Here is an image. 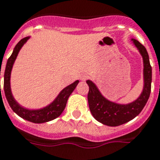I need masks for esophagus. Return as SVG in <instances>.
<instances>
[{
  "mask_svg": "<svg viewBox=\"0 0 160 160\" xmlns=\"http://www.w3.org/2000/svg\"><path fill=\"white\" fill-rule=\"evenodd\" d=\"M88 78H89V75H88V74H81V75H80V80H83V81H84V80H87Z\"/></svg>",
  "mask_w": 160,
  "mask_h": 160,
  "instance_id": "1",
  "label": "esophagus"
}]
</instances>
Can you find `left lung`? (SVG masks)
Segmentation results:
<instances>
[{
	"label": "left lung",
	"instance_id": "8db88e82",
	"mask_svg": "<svg viewBox=\"0 0 160 160\" xmlns=\"http://www.w3.org/2000/svg\"><path fill=\"white\" fill-rule=\"evenodd\" d=\"M131 41L139 51L143 60V89L141 95L135 101L127 104L109 101L102 95L98 86L92 80H86L89 86L87 99L90 111L98 122L105 125L118 126L129 122L142 112L149 98L152 82V67L150 65L149 57L146 48L139 41L135 39H131Z\"/></svg>",
	"mask_w": 160,
	"mask_h": 160
}]
</instances>
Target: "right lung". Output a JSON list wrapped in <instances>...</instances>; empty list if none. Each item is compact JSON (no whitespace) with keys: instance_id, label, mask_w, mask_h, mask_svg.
<instances>
[{"instance_id":"obj_1","label":"right lung","mask_w":160,"mask_h":160,"mask_svg":"<svg viewBox=\"0 0 160 160\" xmlns=\"http://www.w3.org/2000/svg\"><path fill=\"white\" fill-rule=\"evenodd\" d=\"M29 39V36L22 39L16 45V47H14L13 52L12 53L10 58H8L4 72V92L6 98H7L8 103L10 105L11 108L13 110V112L17 113L18 116L28 120V121L36 123V124H41V123L51 121V120L56 119L61 115V113H62V111L64 110L65 107H66L67 101H68L69 96L75 89V87L79 83V80H76L74 83L66 86L64 89H62L60 92L58 97L55 98V100L46 107L40 108V109H28V108L22 107L14 99L12 91H11V72H12V68L15 60L17 58L18 54L19 52L20 49L22 48V47L27 42Z\"/></svg>"}]
</instances>
